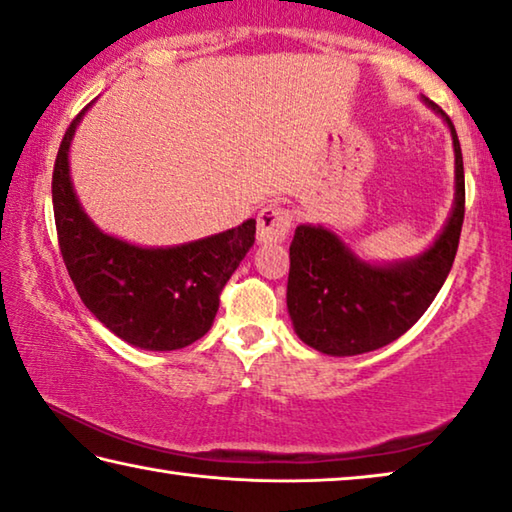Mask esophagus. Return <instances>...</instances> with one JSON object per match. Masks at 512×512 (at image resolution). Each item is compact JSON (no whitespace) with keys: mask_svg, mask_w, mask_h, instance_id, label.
<instances>
[{"mask_svg":"<svg viewBox=\"0 0 512 512\" xmlns=\"http://www.w3.org/2000/svg\"><path fill=\"white\" fill-rule=\"evenodd\" d=\"M291 225H294V216H291L289 209L280 205L264 207L257 216V241L259 243L285 241Z\"/></svg>","mask_w":512,"mask_h":512,"instance_id":"esophagus-1","label":"esophagus"}]
</instances>
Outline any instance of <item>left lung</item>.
Returning <instances> with one entry per match:
<instances>
[{
    "mask_svg": "<svg viewBox=\"0 0 512 512\" xmlns=\"http://www.w3.org/2000/svg\"><path fill=\"white\" fill-rule=\"evenodd\" d=\"M424 102L451 129L453 212L426 253L387 266L362 262L326 227H296L289 246L287 307L296 335L316 351L360 355L392 344L421 319L451 271L465 221V168L451 118L428 97Z\"/></svg>",
    "mask_w": 512,
    "mask_h": 512,
    "instance_id": "1",
    "label": "left lung"
}]
</instances>
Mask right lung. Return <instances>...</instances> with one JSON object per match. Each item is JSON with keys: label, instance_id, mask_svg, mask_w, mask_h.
<instances>
[{"label": "right lung", "instance_id": "add662e5", "mask_svg": "<svg viewBox=\"0 0 512 512\" xmlns=\"http://www.w3.org/2000/svg\"><path fill=\"white\" fill-rule=\"evenodd\" d=\"M86 109L63 134L52 175L56 234L70 280L95 319L127 344L145 351L189 346L212 328L225 282L255 243V218L173 248H139L104 234L70 182L68 150Z\"/></svg>", "mask_w": 512, "mask_h": 512}]
</instances>
